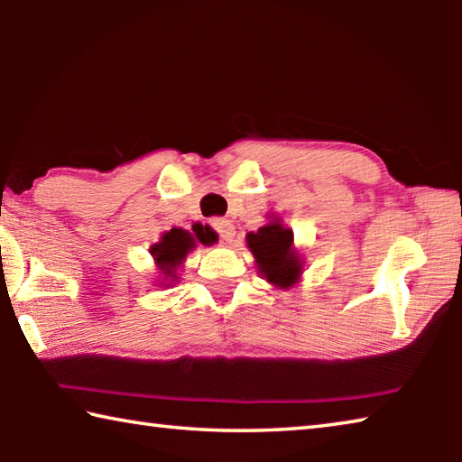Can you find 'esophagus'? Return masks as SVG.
I'll return each mask as SVG.
<instances>
[{
	"label": "esophagus",
	"instance_id": "obj_1",
	"mask_svg": "<svg viewBox=\"0 0 462 462\" xmlns=\"http://www.w3.org/2000/svg\"><path fill=\"white\" fill-rule=\"evenodd\" d=\"M212 226H214V230L220 234V238L224 242H232L234 234H236V228H234V224L230 220H224V217H216V220H212Z\"/></svg>",
	"mask_w": 462,
	"mask_h": 462
}]
</instances>
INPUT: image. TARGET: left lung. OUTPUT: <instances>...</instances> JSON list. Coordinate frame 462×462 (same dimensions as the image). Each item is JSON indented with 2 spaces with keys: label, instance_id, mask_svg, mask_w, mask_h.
<instances>
[{
  "label": "left lung",
  "instance_id": "left-lung-1",
  "mask_svg": "<svg viewBox=\"0 0 462 462\" xmlns=\"http://www.w3.org/2000/svg\"><path fill=\"white\" fill-rule=\"evenodd\" d=\"M246 246L254 256L261 277L275 289H291L301 281L303 261L293 242V230L269 216V222L246 234Z\"/></svg>",
  "mask_w": 462,
  "mask_h": 462
}]
</instances>
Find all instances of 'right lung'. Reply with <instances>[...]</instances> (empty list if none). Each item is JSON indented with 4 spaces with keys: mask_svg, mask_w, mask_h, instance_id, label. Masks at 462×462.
<instances>
[{
    "mask_svg": "<svg viewBox=\"0 0 462 462\" xmlns=\"http://www.w3.org/2000/svg\"><path fill=\"white\" fill-rule=\"evenodd\" d=\"M217 242V234L203 224H193L191 230L183 228H171L162 232L159 242L148 248L151 256L159 269V279L156 285L159 287H173L179 279V271H181L187 254L198 248V245L212 246Z\"/></svg>",
    "mask_w": 462,
    "mask_h": 462,
    "instance_id": "right-lung-1",
    "label": "right lung"
}]
</instances>
